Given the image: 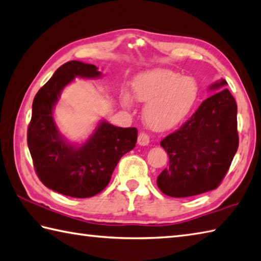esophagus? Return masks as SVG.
<instances>
[{
  "label": "esophagus",
  "mask_w": 261,
  "mask_h": 261,
  "mask_svg": "<svg viewBox=\"0 0 261 261\" xmlns=\"http://www.w3.org/2000/svg\"><path fill=\"white\" fill-rule=\"evenodd\" d=\"M137 143L139 145L145 146L150 143V136L146 134V133H140L139 137H137Z\"/></svg>",
  "instance_id": "34e87169"
}]
</instances>
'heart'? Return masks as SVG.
<instances>
[{
  "instance_id": "1",
  "label": "heart",
  "mask_w": 261,
  "mask_h": 261,
  "mask_svg": "<svg viewBox=\"0 0 261 261\" xmlns=\"http://www.w3.org/2000/svg\"><path fill=\"white\" fill-rule=\"evenodd\" d=\"M134 97L146 103L143 118L154 132H166L180 125L193 110L199 97V86L193 78L183 77L168 69H154L141 73L134 81ZM121 102L132 106L128 94Z\"/></svg>"
}]
</instances>
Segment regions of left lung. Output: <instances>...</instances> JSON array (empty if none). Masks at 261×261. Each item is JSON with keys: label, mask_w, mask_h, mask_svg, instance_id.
I'll list each match as a JSON object with an SVG mask.
<instances>
[{"label": "left lung", "mask_w": 261, "mask_h": 261, "mask_svg": "<svg viewBox=\"0 0 261 261\" xmlns=\"http://www.w3.org/2000/svg\"><path fill=\"white\" fill-rule=\"evenodd\" d=\"M225 80L209 87L205 99L179 129L160 142L169 156L158 176L162 193L186 198L215 190L222 183L239 147L238 106Z\"/></svg>", "instance_id": "1"}]
</instances>
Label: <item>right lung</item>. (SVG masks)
<instances>
[{
  "mask_svg": "<svg viewBox=\"0 0 261 261\" xmlns=\"http://www.w3.org/2000/svg\"><path fill=\"white\" fill-rule=\"evenodd\" d=\"M102 75L94 65L66 62L41 87L33 101L27 143L38 178L46 188L72 198H91L109 184L118 161L135 147L137 129L101 120L84 143H70L59 132L53 109L63 88L76 77Z\"/></svg>",
  "mask_w": 261,
  "mask_h": 261,
  "instance_id": "obj_1",
  "label": "right lung"
}]
</instances>
